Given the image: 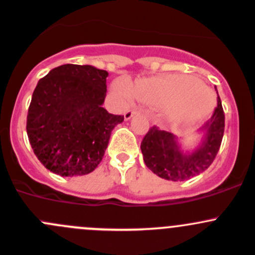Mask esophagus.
<instances>
[{"mask_svg": "<svg viewBox=\"0 0 255 255\" xmlns=\"http://www.w3.org/2000/svg\"><path fill=\"white\" fill-rule=\"evenodd\" d=\"M135 113H137V111H134V110H128V111L125 113V118H126V120H127V121L130 120V118H132L133 116L135 115Z\"/></svg>", "mask_w": 255, "mask_h": 255, "instance_id": "1", "label": "esophagus"}]
</instances>
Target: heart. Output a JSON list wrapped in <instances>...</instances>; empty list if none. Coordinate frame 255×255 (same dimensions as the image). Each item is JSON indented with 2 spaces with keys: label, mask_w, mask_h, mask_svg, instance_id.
I'll return each mask as SVG.
<instances>
[{
  "label": "heart",
  "mask_w": 255,
  "mask_h": 255,
  "mask_svg": "<svg viewBox=\"0 0 255 255\" xmlns=\"http://www.w3.org/2000/svg\"><path fill=\"white\" fill-rule=\"evenodd\" d=\"M116 96L122 102L132 99L150 105H161L163 113L168 120L175 123H192L201 120L210 112L215 99L211 95L208 102L206 91L199 79L182 75H163L139 79L128 82L127 87L118 84L115 89ZM200 93L199 95L198 94ZM198 94L192 104L186 105L189 97Z\"/></svg>",
  "instance_id": "obj_1"
}]
</instances>
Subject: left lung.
Returning <instances> with one entry per match:
<instances>
[{"label":"left lung","mask_w":255,"mask_h":255,"mask_svg":"<svg viewBox=\"0 0 255 255\" xmlns=\"http://www.w3.org/2000/svg\"><path fill=\"white\" fill-rule=\"evenodd\" d=\"M200 132L204 137L199 146L185 151L176 135L153 126L140 143L144 163L154 174L171 181H185L204 173L215 160L225 132V113L220 97L212 117Z\"/></svg>","instance_id":"1"}]
</instances>
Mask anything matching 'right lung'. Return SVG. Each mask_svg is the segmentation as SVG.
<instances>
[{
	"label": "right lung",
	"mask_w": 255,
	"mask_h": 255,
	"mask_svg": "<svg viewBox=\"0 0 255 255\" xmlns=\"http://www.w3.org/2000/svg\"><path fill=\"white\" fill-rule=\"evenodd\" d=\"M109 73L65 64L38 81L27 116L33 151L51 173L82 176L97 168L123 116L102 107Z\"/></svg>",
	"instance_id": "right-lung-1"
}]
</instances>
